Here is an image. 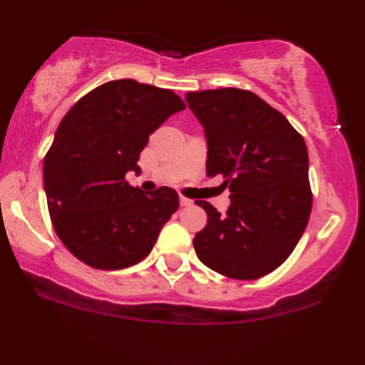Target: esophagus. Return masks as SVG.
Returning <instances> with one entry per match:
<instances>
[{
  "mask_svg": "<svg viewBox=\"0 0 365 365\" xmlns=\"http://www.w3.org/2000/svg\"><path fill=\"white\" fill-rule=\"evenodd\" d=\"M191 205H193V201L188 200V197H185V196H180V206L182 207H187V206H191Z\"/></svg>",
  "mask_w": 365,
  "mask_h": 365,
  "instance_id": "obj_1",
  "label": "esophagus"
}]
</instances>
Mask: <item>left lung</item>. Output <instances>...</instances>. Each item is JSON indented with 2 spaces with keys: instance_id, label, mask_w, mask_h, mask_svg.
Masks as SVG:
<instances>
[{
  "instance_id": "obj_1",
  "label": "left lung",
  "mask_w": 365,
  "mask_h": 365,
  "mask_svg": "<svg viewBox=\"0 0 365 365\" xmlns=\"http://www.w3.org/2000/svg\"><path fill=\"white\" fill-rule=\"evenodd\" d=\"M185 101L205 127L207 175L224 177L232 193L225 215L196 201L207 214L196 256L230 279H261L287 261L311 215L304 138L248 90L190 91Z\"/></svg>"
}]
</instances>
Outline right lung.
<instances>
[{
  "label": "right lung",
  "mask_w": 365,
  "mask_h": 365,
  "mask_svg": "<svg viewBox=\"0 0 365 365\" xmlns=\"http://www.w3.org/2000/svg\"><path fill=\"white\" fill-rule=\"evenodd\" d=\"M183 109L174 91L122 78L91 90L61 120L43 185L54 230L86 265L117 270L140 262L178 209L175 190L145 195L125 174H140L150 135Z\"/></svg>",
  "instance_id": "add662e5"
}]
</instances>
